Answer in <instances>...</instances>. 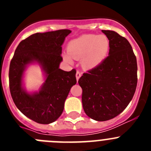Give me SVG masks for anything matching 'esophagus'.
<instances>
[{
  "label": "esophagus",
  "mask_w": 151,
  "mask_h": 151,
  "mask_svg": "<svg viewBox=\"0 0 151 151\" xmlns=\"http://www.w3.org/2000/svg\"><path fill=\"white\" fill-rule=\"evenodd\" d=\"M81 76H82V73H81V72H79V71H77L76 72V80H77V81H78V78H79L80 77H81Z\"/></svg>",
  "instance_id": "obj_1"
}]
</instances>
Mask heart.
<instances>
[{"label": "heart", "mask_w": 151, "mask_h": 151, "mask_svg": "<svg viewBox=\"0 0 151 151\" xmlns=\"http://www.w3.org/2000/svg\"><path fill=\"white\" fill-rule=\"evenodd\" d=\"M109 50L110 40L105 35H83L69 41L67 46L69 55L74 59L82 58V65L88 69L100 65L106 57ZM70 56L66 54L63 55L68 62L72 61Z\"/></svg>", "instance_id": "1"}]
</instances>
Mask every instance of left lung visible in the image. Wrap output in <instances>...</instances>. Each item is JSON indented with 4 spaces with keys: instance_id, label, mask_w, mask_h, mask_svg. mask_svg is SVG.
I'll return each mask as SVG.
<instances>
[{
    "instance_id": "left-lung-1",
    "label": "left lung",
    "mask_w": 151,
    "mask_h": 151,
    "mask_svg": "<svg viewBox=\"0 0 151 151\" xmlns=\"http://www.w3.org/2000/svg\"><path fill=\"white\" fill-rule=\"evenodd\" d=\"M110 40L109 56L78 79L86 115L106 121L120 114L135 92L137 60L128 40L114 31L102 30Z\"/></svg>"
}]
</instances>
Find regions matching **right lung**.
<instances>
[{"instance_id":"add662e5","label":"right lung","mask_w":151,"mask_h":151,"mask_svg":"<svg viewBox=\"0 0 151 151\" xmlns=\"http://www.w3.org/2000/svg\"><path fill=\"white\" fill-rule=\"evenodd\" d=\"M69 29L35 33L19 44L10 61L9 84L13 101L24 115L40 124H49L60 116L72 86L76 84V69L63 71L59 66L62 45ZM37 62L46 74L38 92L29 94L22 86L26 66Z\"/></svg>"}]
</instances>
